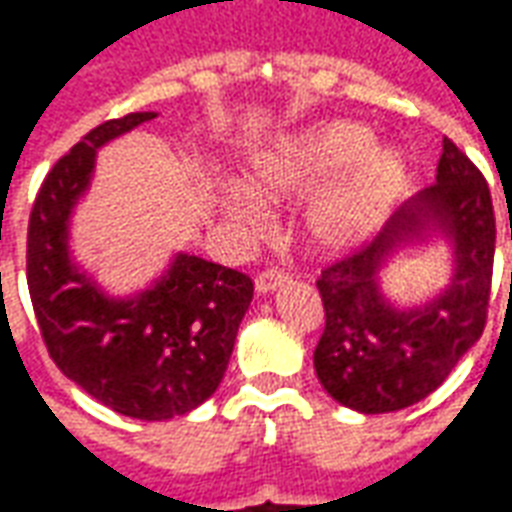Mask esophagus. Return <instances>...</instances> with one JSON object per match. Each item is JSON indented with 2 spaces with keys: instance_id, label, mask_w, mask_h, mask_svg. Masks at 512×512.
<instances>
[{
  "instance_id": "esophagus-1",
  "label": "esophagus",
  "mask_w": 512,
  "mask_h": 512,
  "mask_svg": "<svg viewBox=\"0 0 512 512\" xmlns=\"http://www.w3.org/2000/svg\"><path fill=\"white\" fill-rule=\"evenodd\" d=\"M288 271H282V268H266L263 274H257L255 285H257V293H274L279 285H285L288 282Z\"/></svg>"
}]
</instances>
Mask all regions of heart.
I'll return each mask as SVG.
<instances>
[{
  "mask_svg": "<svg viewBox=\"0 0 512 512\" xmlns=\"http://www.w3.org/2000/svg\"><path fill=\"white\" fill-rule=\"evenodd\" d=\"M376 136L356 123H334L321 131L304 134L293 142L279 145L266 156H260L252 167V180L260 194L279 200L290 191H299L315 180L337 175L354 167L356 175L332 197L318 202L307 216V233L312 244L326 252H337L356 244L376 227L389 205L397 200L406 183L408 164L397 150H376ZM230 208L235 216L255 222V205L233 194Z\"/></svg>",
  "mask_w": 512,
  "mask_h": 512,
  "instance_id": "obj_1",
  "label": "heart"
}]
</instances>
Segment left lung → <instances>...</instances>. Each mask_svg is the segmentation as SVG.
<instances>
[{
	"label": "left lung",
	"instance_id": "obj_1",
	"mask_svg": "<svg viewBox=\"0 0 512 512\" xmlns=\"http://www.w3.org/2000/svg\"><path fill=\"white\" fill-rule=\"evenodd\" d=\"M428 229L453 238L451 288L422 311H395L377 288V268L395 245ZM494 246L491 189L461 147L444 139L436 183L403 205L370 244L318 277L326 326L315 373L323 389L362 414L400 411L439 389L485 329Z\"/></svg>",
	"mask_w": 512,
	"mask_h": 512
}]
</instances>
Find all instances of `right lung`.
Masks as SVG:
<instances>
[{
    "label": "right lung",
    "instance_id": "add662e5",
    "mask_svg": "<svg viewBox=\"0 0 512 512\" xmlns=\"http://www.w3.org/2000/svg\"><path fill=\"white\" fill-rule=\"evenodd\" d=\"M153 117L131 112L84 134L46 175L27 227L29 296L54 365L98 403L150 422L180 417L216 392L255 293L244 271L178 255L158 285L120 301L71 263L68 219L95 150Z\"/></svg>",
    "mask_w": 512,
    "mask_h": 512
}]
</instances>
